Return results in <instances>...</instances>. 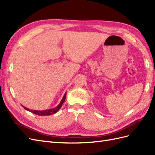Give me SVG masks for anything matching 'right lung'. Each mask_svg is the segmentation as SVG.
Returning <instances> with one entry per match:
<instances>
[{
	"mask_svg": "<svg viewBox=\"0 0 155 155\" xmlns=\"http://www.w3.org/2000/svg\"><path fill=\"white\" fill-rule=\"evenodd\" d=\"M66 92L65 93L64 97H62V100L61 102L59 103L58 105L54 107V108H51V109H49V110H42V111H38V110H29V109L27 108L26 107H24L23 106H22L26 110L29 111L30 112L32 113V114H34L35 115H41V116H46V115H53L54 114H55L57 113L58 110H60L61 106H62V104L64 102V100L66 99Z\"/></svg>",
	"mask_w": 155,
	"mask_h": 155,
	"instance_id": "right-lung-1",
	"label": "right lung"
}]
</instances>
